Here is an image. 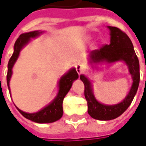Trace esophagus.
I'll list each match as a JSON object with an SVG mask.
<instances>
[{"label": "esophagus", "instance_id": "obj_1", "mask_svg": "<svg viewBox=\"0 0 146 146\" xmlns=\"http://www.w3.org/2000/svg\"><path fill=\"white\" fill-rule=\"evenodd\" d=\"M76 71H77V73L79 74V75H80L81 73H83V71L84 70V66H82L81 64H76Z\"/></svg>", "mask_w": 146, "mask_h": 146}]
</instances>
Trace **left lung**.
Wrapping results in <instances>:
<instances>
[{"label": "left lung", "mask_w": 146, "mask_h": 146, "mask_svg": "<svg viewBox=\"0 0 146 146\" xmlns=\"http://www.w3.org/2000/svg\"><path fill=\"white\" fill-rule=\"evenodd\" d=\"M108 28L110 31V44H103L100 48L92 51L90 53L91 62L124 61L132 75L133 84L129 93L122 102L108 106L98 102L94 98L90 82L84 76H80V80L84 84V97L88 103V113L92 118L98 120H110L122 115L132 103L140 82L139 61L130 38L118 27H108Z\"/></svg>", "instance_id": "left-lung-1"}]
</instances>
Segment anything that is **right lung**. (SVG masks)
I'll list each match as a JSON object with an SVG mask.
<instances>
[{
    "label": "right lung",
    "instance_id": "obj_1",
    "mask_svg": "<svg viewBox=\"0 0 146 146\" xmlns=\"http://www.w3.org/2000/svg\"><path fill=\"white\" fill-rule=\"evenodd\" d=\"M40 33V31H35L22 34L15 41L14 53L11 56L8 63L7 85H8L9 88V80H10L11 75H12V67L19 55L20 50L30 40V38L37 36ZM78 77H79L78 73L76 72L75 68H72L71 70H69V72L67 74L62 76L59 82V92L57 98L53 100L52 103L49 104L48 106L44 107L41 110H40L39 112L29 114V113H26V112L22 111L19 108H17V109L26 119H30L33 122H36V123H53V122L58 120L59 119L62 118V114H63V110H62L63 99H64L65 96L66 95V93L69 92L73 81L76 79H78Z\"/></svg>",
    "mask_w": 146,
    "mask_h": 146
}]
</instances>
